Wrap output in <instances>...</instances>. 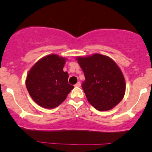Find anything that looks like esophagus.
<instances>
[{
    "label": "esophagus",
    "mask_w": 152,
    "mask_h": 152,
    "mask_svg": "<svg viewBox=\"0 0 152 152\" xmlns=\"http://www.w3.org/2000/svg\"><path fill=\"white\" fill-rule=\"evenodd\" d=\"M81 86V83L80 82H77V83L76 84V85H75V87H79Z\"/></svg>",
    "instance_id": "34e87169"
}]
</instances>
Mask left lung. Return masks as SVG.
Masks as SVG:
<instances>
[{
  "label": "left lung",
  "mask_w": 152,
  "mask_h": 152,
  "mask_svg": "<svg viewBox=\"0 0 152 152\" xmlns=\"http://www.w3.org/2000/svg\"><path fill=\"white\" fill-rule=\"evenodd\" d=\"M85 74L82 83L89 103L99 111H107L123 99L126 82L122 71L108 56L94 53L76 58Z\"/></svg>",
  "instance_id": "obj_1"
}]
</instances>
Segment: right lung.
Wrapping results in <instances>:
<instances>
[{
  "mask_svg": "<svg viewBox=\"0 0 152 152\" xmlns=\"http://www.w3.org/2000/svg\"><path fill=\"white\" fill-rule=\"evenodd\" d=\"M65 62V58L50 54L37 61L28 71L26 86L32 99L40 107H58L73 89L68 84V73L63 71Z\"/></svg>",
  "mask_w": 152,
  "mask_h": 152,
  "instance_id": "right-lung-1",
  "label": "right lung"
}]
</instances>
